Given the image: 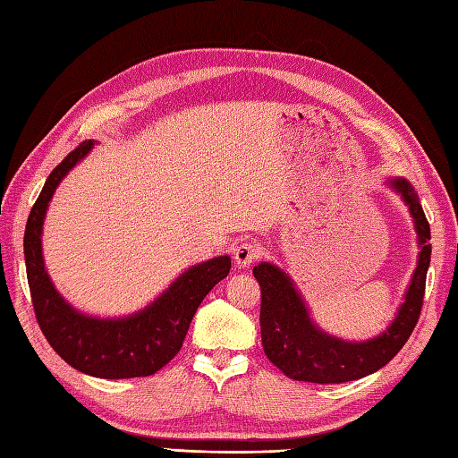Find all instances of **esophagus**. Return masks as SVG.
<instances>
[{"label": "esophagus", "mask_w": 458, "mask_h": 458, "mask_svg": "<svg viewBox=\"0 0 458 458\" xmlns=\"http://www.w3.org/2000/svg\"><path fill=\"white\" fill-rule=\"evenodd\" d=\"M259 251H261L259 244H256V242L251 240L238 242L234 246V261L238 264V267H248L259 258Z\"/></svg>", "instance_id": "34e87169"}]
</instances>
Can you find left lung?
<instances>
[{"label":"left lung","mask_w":458,"mask_h":458,"mask_svg":"<svg viewBox=\"0 0 458 458\" xmlns=\"http://www.w3.org/2000/svg\"><path fill=\"white\" fill-rule=\"evenodd\" d=\"M390 182L410 204L421 251L400 313L377 338L344 343L325 335L309 318L305 303L284 271L266 261L254 267V277L261 289V344L271 364L285 376L313 384L352 382L384 368L411 336L423 307L425 279L431 261V230L411 184L405 179Z\"/></svg>","instance_id":"obj_1"}]
</instances>
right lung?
Here are the masks:
<instances>
[{
  "mask_svg": "<svg viewBox=\"0 0 458 458\" xmlns=\"http://www.w3.org/2000/svg\"><path fill=\"white\" fill-rule=\"evenodd\" d=\"M92 145L82 141L56 165L27 218L23 250L35 317L55 352L79 372L106 379L151 376L177 356L202 299L228 276L230 258H212L187 269L155 303L128 318L104 320L74 310L47 276L41 232L58 182Z\"/></svg>",
  "mask_w": 458,
  "mask_h": 458,
  "instance_id": "1",
  "label": "right lung"
}]
</instances>
